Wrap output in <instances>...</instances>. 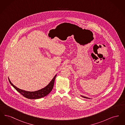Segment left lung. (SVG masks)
<instances>
[{
	"mask_svg": "<svg viewBox=\"0 0 125 125\" xmlns=\"http://www.w3.org/2000/svg\"><path fill=\"white\" fill-rule=\"evenodd\" d=\"M81 96H82L83 97V98H88V99H92V98H89V97H86V96H83V95H81Z\"/></svg>",
	"mask_w": 125,
	"mask_h": 125,
	"instance_id": "8db88e82",
	"label": "left lung"
}]
</instances>
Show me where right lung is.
I'll use <instances>...</instances> for the list:
<instances>
[{
	"instance_id": "obj_1",
	"label": "right lung",
	"mask_w": 125,
	"mask_h": 125,
	"mask_svg": "<svg viewBox=\"0 0 125 125\" xmlns=\"http://www.w3.org/2000/svg\"><path fill=\"white\" fill-rule=\"evenodd\" d=\"M56 75L57 74L54 76V77L50 82V83H49L46 87H45L42 89H39L35 91H28L19 89L11 83L9 79H8V80L9 83L12 85V86L20 94L24 96V97L30 99H36L43 97L48 95L51 92V91L53 88L54 83Z\"/></svg>"
}]
</instances>
